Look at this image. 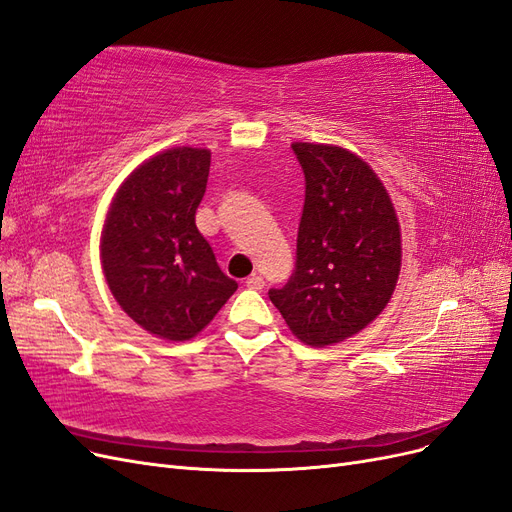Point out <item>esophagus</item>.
Masks as SVG:
<instances>
[{"label": "esophagus", "instance_id": "1", "mask_svg": "<svg viewBox=\"0 0 512 512\" xmlns=\"http://www.w3.org/2000/svg\"><path fill=\"white\" fill-rule=\"evenodd\" d=\"M245 286L252 288V290H262V288H265V280H262V275L254 273L250 280H245Z\"/></svg>", "mask_w": 512, "mask_h": 512}]
</instances>
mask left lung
<instances>
[{
	"instance_id": "left-lung-1",
	"label": "left lung",
	"mask_w": 512,
	"mask_h": 512,
	"mask_svg": "<svg viewBox=\"0 0 512 512\" xmlns=\"http://www.w3.org/2000/svg\"><path fill=\"white\" fill-rule=\"evenodd\" d=\"M305 175L297 265L271 288L290 331L307 346L344 342L374 320L397 286L401 232L378 175L348 149L294 143Z\"/></svg>"
}]
</instances>
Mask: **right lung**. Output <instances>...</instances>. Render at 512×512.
<instances>
[{
    "instance_id": "obj_1",
    "label": "right lung",
    "mask_w": 512,
    "mask_h": 512,
    "mask_svg": "<svg viewBox=\"0 0 512 512\" xmlns=\"http://www.w3.org/2000/svg\"><path fill=\"white\" fill-rule=\"evenodd\" d=\"M209 149L175 147L121 183L100 239L106 284L136 324L168 342L203 331L237 290L196 228Z\"/></svg>"
}]
</instances>
